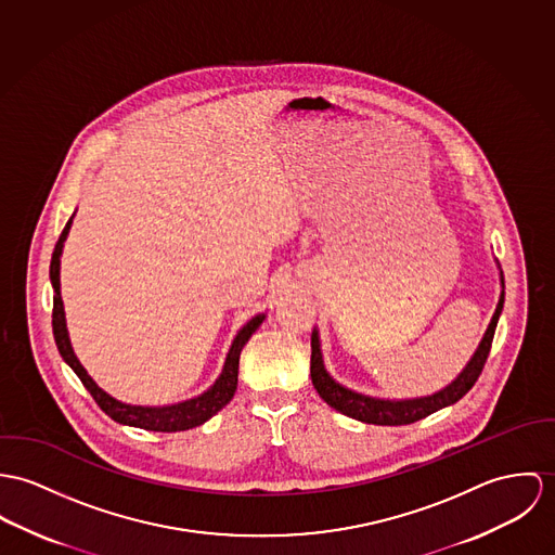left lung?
Segmentation results:
<instances>
[{
  "label": "left lung",
  "mask_w": 555,
  "mask_h": 555,
  "mask_svg": "<svg viewBox=\"0 0 555 555\" xmlns=\"http://www.w3.org/2000/svg\"><path fill=\"white\" fill-rule=\"evenodd\" d=\"M500 283L504 287V279L500 272ZM504 305V292L500 294L498 307L493 312L492 321L483 334V340L479 343V349L475 351V356L470 358V362L466 364V369L462 370L444 389L424 396V398H411V400H383V398H372L358 393L345 385H340L338 380H334L330 376V372L323 366V356H321V343H319V332L312 330L310 336V378L312 385L317 389V393L338 413L353 417L358 422L364 424H374V426H406V424H415L424 417H428L431 413L455 404L460 398H464L470 387L477 383L481 370L488 362L490 349H492L493 332L502 312Z\"/></svg>",
  "instance_id": "obj_1"
}]
</instances>
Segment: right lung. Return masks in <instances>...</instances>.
<instances>
[{
	"mask_svg": "<svg viewBox=\"0 0 555 555\" xmlns=\"http://www.w3.org/2000/svg\"><path fill=\"white\" fill-rule=\"evenodd\" d=\"M74 217V215H72ZM72 217L63 228L62 236L53 250V259H51V283L55 289L53 296V334H55V343L57 349L62 353L65 364L76 372V376L82 380V385L87 387V391L93 396V400L98 402V406L113 417L115 422L124 424V426H133V428H142V430L151 431H183L191 430L195 426H202L204 422H208L212 415H217L236 393V385H238V362H241V351L247 345L248 338L253 336V332L261 325V321L266 319V312L255 314L247 325L241 327V332L236 334L223 370L219 374V378L199 396L179 402V404H168V406H138V404H125L121 400L113 398L111 393H106L102 387H98V383L87 374V370L82 369V364L78 362V358L74 356V349L69 345V336H67V327H65V312H63L62 283H60V266H62L63 243L67 238L69 225H72Z\"/></svg>",
	"mask_w": 555,
	"mask_h": 555,
	"instance_id": "obj_1",
	"label": "right lung"
}]
</instances>
